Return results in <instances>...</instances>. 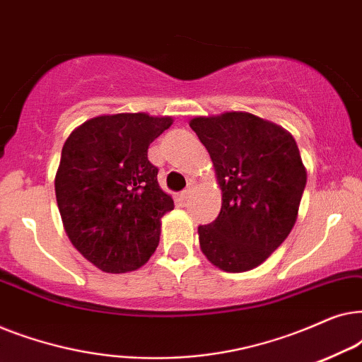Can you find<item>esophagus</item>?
Returning a JSON list of instances; mask_svg holds the SVG:
<instances>
[{
	"label": "esophagus",
	"mask_w": 362,
	"mask_h": 362,
	"mask_svg": "<svg viewBox=\"0 0 362 362\" xmlns=\"http://www.w3.org/2000/svg\"><path fill=\"white\" fill-rule=\"evenodd\" d=\"M189 196H191V187H187V189L181 191V194H180V197H181L182 201H187V199H189Z\"/></svg>",
	"instance_id": "1"
}]
</instances>
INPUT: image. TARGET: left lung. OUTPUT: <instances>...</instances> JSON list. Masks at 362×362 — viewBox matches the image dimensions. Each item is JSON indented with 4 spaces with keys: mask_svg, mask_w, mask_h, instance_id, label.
Instances as JSON below:
<instances>
[{
    "mask_svg": "<svg viewBox=\"0 0 362 362\" xmlns=\"http://www.w3.org/2000/svg\"><path fill=\"white\" fill-rule=\"evenodd\" d=\"M214 165L222 189L219 216L199 226L207 260L224 272L260 265L293 229L306 171L284 128L244 112L189 122Z\"/></svg>",
    "mask_w": 362,
    "mask_h": 362,
    "instance_id": "8db88e82",
    "label": "left lung"
}]
</instances>
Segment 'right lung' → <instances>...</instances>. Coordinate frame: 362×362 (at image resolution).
Instances as JSON below:
<instances>
[{
    "label": "right lung",
    "instance_id": "obj_1",
    "mask_svg": "<svg viewBox=\"0 0 362 362\" xmlns=\"http://www.w3.org/2000/svg\"><path fill=\"white\" fill-rule=\"evenodd\" d=\"M170 117L118 113L87 120L62 146L56 197L72 245L107 274L140 269L160 242V219L175 207L158 185L148 146Z\"/></svg>",
    "mask_w": 362,
    "mask_h": 362
}]
</instances>
